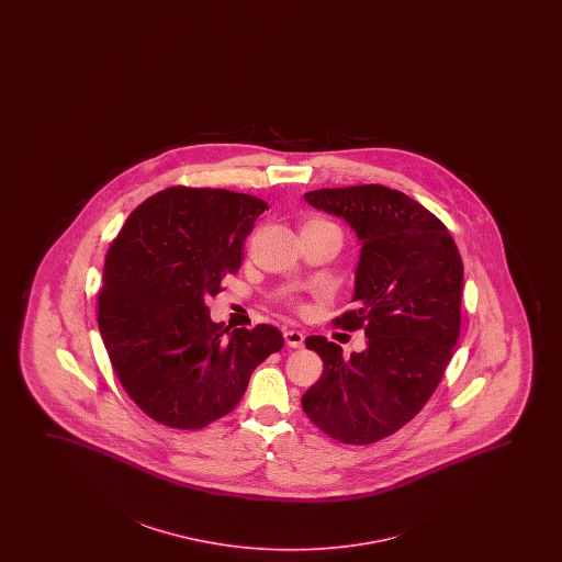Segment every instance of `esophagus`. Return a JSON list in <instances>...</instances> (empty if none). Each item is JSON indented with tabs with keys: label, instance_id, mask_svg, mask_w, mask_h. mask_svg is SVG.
<instances>
[{
	"label": "esophagus",
	"instance_id": "34e87169",
	"mask_svg": "<svg viewBox=\"0 0 562 562\" xmlns=\"http://www.w3.org/2000/svg\"><path fill=\"white\" fill-rule=\"evenodd\" d=\"M284 339L288 346L293 347V349H301L303 341H305V336L300 330H285Z\"/></svg>",
	"mask_w": 562,
	"mask_h": 562
}]
</instances>
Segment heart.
<instances>
[{"label": "heart", "instance_id": "1", "mask_svg": "<svg viewBox=\"0 0 562 562\" xmlns=\"http://www.w3.org/2000/svg\"><path fill=\"white\" fill-rule=\"evenodd\" d=\"M305 226H336V224H331L330 221H324V218H313V221H308ZM303 226V228H305Z\"/></svg>", "mask_w": 562, "mask_h": 562}]
</instances>
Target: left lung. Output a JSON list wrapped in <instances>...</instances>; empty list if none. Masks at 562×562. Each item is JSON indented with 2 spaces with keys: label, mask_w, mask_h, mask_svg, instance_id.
Here are the masks:
<instances>
[{
  "label": "left lung",
  "mask_w": 562,
  "mask_h": 562,
  "mask_svg": "<svg viewBox=\"0 0 562 562\" xmlns=\"http://www.w3.org/2000/svg\"><path fill=\"white\" fill-rule=\"evenodd\" d=\"M305 201L344 216L361 239L357 307L331 324L369 341L344 359L323 336L305 339L324 369L301 405L326 436L367 446L411 423L446 374L461 331V254L446 224L400 190L323 188Z\"/></svg>",
  "instance_id": "1"
}]
</instances>
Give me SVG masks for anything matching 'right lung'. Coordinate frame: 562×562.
Here are the masks:
<instances>
[{
    "instance_id": "right-lung-1",
    "label": "right lung",
    "mask_w": 562,
    "mask_h": 562,
    "mask_svg": "<svg viewBox=\"0 0 562 562\" xmlns=\"http://www.w3.org/2000/svg\"><path fill=\"white\" fill-rule=\"evenodd\" d=\"M267 201L172 186L132 211L105 255L98 324L119 382L155 423L200 430L228 415L284 346L270 324H216L205 300L238 272Z\"/></svg>"
}]
</instances>
